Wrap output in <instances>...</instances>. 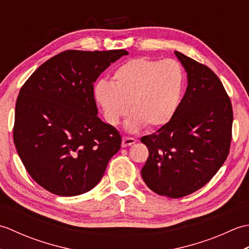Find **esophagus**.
I'll list each match as a JSON object with an SVG mask.
<instances>
[{
  "mask_svg": "<svg viewBox=\"0 0 249 249\" xmlns=\"http://www.w3.org/2000/svg\"><path fill=\"white\" fill-rule=\"evenodd\" d=\"M136 142V140L134 138H130V137H123V139H122V146L126 147V146H129L131 144H134Z\"/></svg>",
  "mask_w": 249,
  "mask_h": 249,
  "instance_id": "obj_1",
  "label": "esophagus"
}]
</instances>
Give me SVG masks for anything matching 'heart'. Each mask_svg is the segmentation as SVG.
I'll return each instance as SVG.
<instances>
[{
	"label": "heart",
	"instance_id": "b5f03b06",
	"mask_svg": "<svg viewBox=\"0 0 249 249\" xmlns=\"http://www.w3.org/2000/svg\"><path fill=\"white\" fill-rule=\"evenodd\" d=\"M184 77L178 63L138 57L122 64L113 73V83L99 80L94 98L105 120L118 125L127 115L130 129L160 128L176 114L181 102Z\"/></svg>",
	"mask_w": 249,
	"mask_h": 249
}]
</instances>
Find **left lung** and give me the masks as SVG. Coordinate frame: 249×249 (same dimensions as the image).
Here are the masks:
<instances>
[{"mask_svg":"<svg viewBox=\"0 0 249 249\" xmlns=\"http://www.w3.org/2000/svg\"><path fill=\"white\" fill-rule=\"evenodd\" d=\"M174 53L187 71L188 86L171 121L141 138L149 149L141 176L153 192L176 199L203 187L223 166L230 151L233 111L211 68Z\"/></svg>","mask_w":249,"mask_h":249,"instance_id":"8db88e82","label":"left lung"}]
</instances>
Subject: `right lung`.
Returning a JSON list of instances; mask_svg holds the SVG:
<instances>
[{
    "label": "right lung",
    "mask_w": 249,
    "mask_h": 249,
    "mask_svg": "<svg viewBox=\"0 0 249 249\" xmlns=\"http://www.w3.org/2000/svg\"><path fill=\"white\" fill-rule=\"evenodd\" d=\"M126 50H66L32 73L16 103L14 143L26 171L48 192L71 197L102 179L122 137L97 116L94 82Z\"/></svg>",
    "instance_id": "right-lung-1"
}]
</instances>
